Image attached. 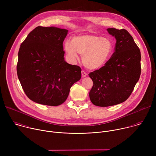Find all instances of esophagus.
<instances>
[{"label": "esophagus", "mask_w": 156, "mask_h": 156, "mask_svg": "<svg viewBox=\"0 0 156 156\" xmlns=\"http://www.w3.org/2000/svg\"><path fill=\"white\" fill-rule=\"evenodd\" d=\"M81 75H82V77H86V75H87V73L84 70H82L81 71Z\"/></svg>", "instance_id": "1"}]
</instances>
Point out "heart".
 <instances>
[{"mask_svg": "<svg viewBox=\"0 0 156 156\" xmlns=\"http://www.w3.org/2000/svg\"><path fill=\"white\" fill-rule=\"evenodd\" d=\"M64 46L66 52L73 58H78L77 52L83 56L84 65L91 70L102 67L112 55L114 50L111 39L94 34L74 36L71 42L66 41Z\"/></svg>", "mask_w": 156, "mask_h": 156, "instance_id": "b5f03b06", "label": "heart"}]
</instances>
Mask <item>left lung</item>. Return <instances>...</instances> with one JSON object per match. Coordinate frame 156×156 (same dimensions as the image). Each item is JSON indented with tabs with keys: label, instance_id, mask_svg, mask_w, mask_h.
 <instances>
[{
	"label": "left lung",
	"instance_id": "1",
	"mask_svg": "<svg viewBox=\"0 0 156 156\" xmlns=\"http://www.w3.org/2000/svg\"><path fill=\"white\" fill-rule=\"evenodd\" d=\"M116 39L115 51L99 70L90 73L93 81L90 91L91 102L108 107L125 101L141 75V52L131 34L124 29H107Z\"/></svg>",
	"mask_w": 156,
	"mask_h": 156
}]
</instances>
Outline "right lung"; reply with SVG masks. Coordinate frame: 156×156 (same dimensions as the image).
<instances>
[{
  "mask_svg": "<svg viewBox=\"0 0 156 156\" xmlns=\"http://www.w3.org/2000/svg\"><path fill=\"white\" fill-rule=\"evenodd\" d=\"M68 30L37 27L21 43L16 65L22 88L31 101L57 106L67 99L72 85L81 77L79 66L64 60L63 42Z\"/></svg>",
  "mask_w": 156,
  "mask_h": 156,
  "instance_id": "add662e5",
  "label": "right lung"
}]
</instances>
